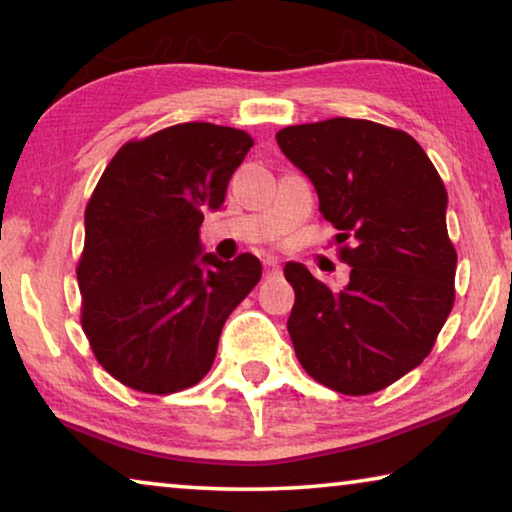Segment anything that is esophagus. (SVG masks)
<instances>
[{
    "label": "esophagus",
    "instance_id": "obj_1",
    "mask_svg": "<svg viewBox=\"0 0 512 512\" xmlns=\"http://www.w3.org/2000/svg\"><path fill=\"white\" fill-rule=\"evenodd\" d=\"M280 264H277L275 257H266L264 259V275L266 277H280Z\"/></svg>",
    "mask_w": 512,
    "mask_h": 512
}]
</instances>
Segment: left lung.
Returning <instances> with one entry per match:
<instances>
[{
    "mask_svg": "<svg viewBox=\"0 0 512 512\" xmlns=\"http://www.w3.org/2000/svg\"><path fill=\"white\" fill-rule=\"evenodd\" d=\"M275 140L314 183L336 241H354L341 248L352 271L339 291L307 266H284L293 350L318 384L377 393L420 366L454 307L447 189L409 133L368 119L287 126Z\"/></svg>",
    "mask_w": 512,
    "mask_h": 512,
    "instance_id": "obj_1",
    "label": "left lung"
}]
</instances>
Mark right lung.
<instances>
[{
	"label": "right lung",
	"mask_w": 512,
	"mask_h": 512,
	"mask_svg": "<svg viewBox=\"0 0 512 512\" xmlns=\"http://www.w3.org/2000/svg\"><path fill=\"white\" fill-rule=\"evenodd\" d=\"M253 137L187 121L121 146L85 207L76 277L97 361L135 391H185L210 372L225 320L262 277L250 253H203V212L219 210Z\"/></svg>",
	"instance_id": "obj_1"
}]
</instances>
